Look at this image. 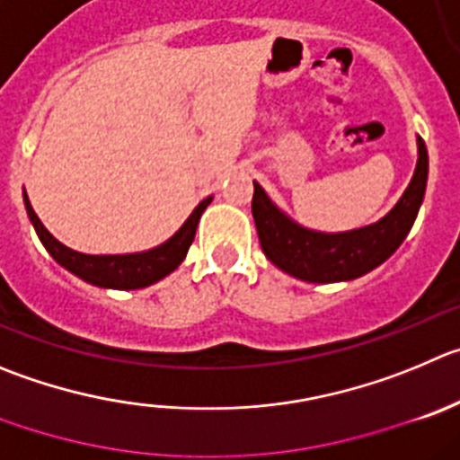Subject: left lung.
<instances>
[{
    "label": "left lung",
    "mask_w": 460,
    "mask_h": 460,
    "mask_svg": "<svg viewBox=\"0 0 460 460\" xmlns=\"http://www.w3.org/2000/svg\"><path fill=\"white\" fill-rule=\"evenodd\" d=\"M429 156L424 140L418 138V165L409 188L388 216L363 229L345 234H320L299 226L283 216L254 181L252 216L265 256L279 270L308 283L349 281L363 277L394 254L418 217L427 190Z\"/></svg>",
    "instance_id": "1"
}]
</instances>
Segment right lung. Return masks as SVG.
<instances>
[{"instance_id":"right-lung-1","label":"right lung","mask_w":460,"mask_h":460,"mask_svg":"<svg viewBox=\"0 0 460 460\" xmlns=\"http://www.w3.org/2000/svg\"><path fill=\"white\" fill-rule=\"evenodd\" d=\"M208 204H210V197H206L204 201H199V206L192 210L190 217L183 222L181 229L172 235L167 243L158 244V247H154V250L140 252V254H122V256H90V254H81V252L70 250V247H66L63 243H58V240L45 229L40 217L36 216V210L31 208L29 197L24 195V206H27L29 220L33 222L38 238H40V243L45 244V250L54 256L56 263H61L63 268L70 270L72 274L81 277L84 281L93 283V286H100V288H115V290L145 288V286H152V283L161 281L163 277L174 272V270L181 265V261L186 259L192 240H195V231H197V225H199L201 213H204V208Z\"/></svg>"}]
</instances>
